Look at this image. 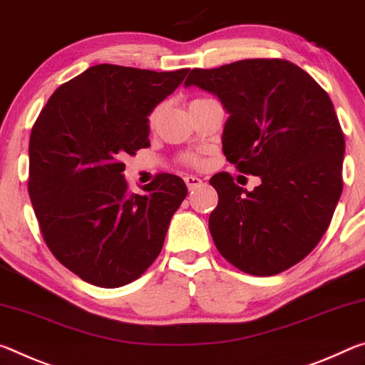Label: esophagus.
<instances>
[{
  "instance_id": "obj_1",
  "label": "esophagus",
  "mask_w": 365,
  "mask_h": 365,
  "mask_svg": "<svg viewBox=\"0 0 365 365\" xmlns=\"http://www.w3.org/2000/svg\"><path fill=\"white\" fill-rule=\"evenodd\" d=\"M184 182H186V186H187L189 189L199 187V186H202V184H204V181H202L200 178L192 176V175H187V176H184Z\"/></svg>"
}]
</instances>
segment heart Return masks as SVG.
I'll return each instance as SVG.
<instances>
[{
	"label": "heart",
	"instance_id": "obj_1",
	"mask_svg": "<svg viewBox=\"0 0 365 365\" xmlns=\"http://www.w3.org/2000/svg\"><path fill=\"white\" fill-rule=\"evenodd\" d=\"M197 100H200V98H197ZM197 100H192V101H190V103H194V101H197ZM158 115H160V106H158V108H155L150 113V116H148V124H150V126H153V124L157 123ZM184 160H186L187 165H194V166L199 165V160H197V157H194V155H187V157L184 158Z\"/></svg>",
	"mask_w": 365,
	"mask_h": 365
}]
</instances>
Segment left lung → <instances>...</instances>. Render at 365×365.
I'll return each mask as SVG.
<instances>
[{
    "label": "left lung",
    "mask_w": 365,
    "mask_h": 365,
    "mask_svg": "<svg viewBox=\"0 0 365 365\" xmlns=\"http://www.w3.org/2000/svg\"><path fill=\"white\" fill-rule=\"evenodd\" d=\"M184 86L217 95L228 111L223 153L254 190L228 173L210 184L218 205L208 218L215 246L230 264L272 277L312 252L343 190L344 135L328 93L286 59H242L192 69Z\"/></svg>",
    "instance_id": "left-lung-1"
}]
</instances>
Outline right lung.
<instances>
[{
  "label": "right lung",
  "instance_id": "obj_1",
  "mask_svg": "<svg viewBox=\"0 0 365 365\" xmlns=\"http://www.w3.org/2000/svg\"><path fill=\"white\" fill-rule=\"evenodd\" d=\"M189 69L97 64L56 88L29 142V195L48 249L100 288L133 283L163 247L186 199L179 176L160 173L145 194L129 192L124 155L148 142V116Z\"/></svg>",
  "mask_w": 365,
  "mask_h": 365
}]
</instances>
